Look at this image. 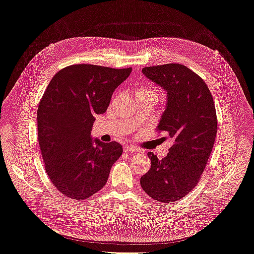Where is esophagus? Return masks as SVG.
Segmentation results:
<instances>
[{"label": "esophagus", "mask_w": 254, "mask_h": 254, "mask_svg": "<svg viewBox=\"0 0 254 254\" xmlns=\"http://www.w3.org/2000/svg\"><path fill=\"white\" fill-rule=\"evenodd\" d=\"M124 151H125V152L134 153V152H137L139 150H137L135 147H133V146H125V147H124Z\"/></svg>", "instance_id": "obj_1"}]
</instances>
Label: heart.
<instances>
[{
  "instance_id": "obj_1",
  "label": "heart",
  "mask_w": 254,
  "mask_h": 254,
  "mask_svg": "<svg viewBox=\"0 0 254 254\" xmlns=\"http://www.w3.org/2000/svg\"><path fill=\"white\" fill-rule=\"evenodd\" d=\"M135 96H146V97H150L153 98L155 101H157L158 98V93L157 92L151 89V88H147V87H141L136 90Z\"/></svg>"
}]
</instances>
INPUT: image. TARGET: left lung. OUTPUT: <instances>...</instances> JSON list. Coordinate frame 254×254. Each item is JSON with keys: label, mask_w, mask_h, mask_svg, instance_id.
<instances>
[{"label": "left lung", "mask_w": 254, "mask_h": 254, "mask_svg": "<svg viewBox=\"0 0 254 254\" xmlns=\"http://www.w3.org/2000/svg\"><path fill=\"white\" fill-rule=\"evenodd\" d=\"M144 76L166 91V106L158 129L173 141L167 156L152 152L141 187L159 202L180 200L193 190L210 158L217 132L213 97L201 77L179 64L146 66Z\"/></svg>", "instance_id": "1"}]
</instances>
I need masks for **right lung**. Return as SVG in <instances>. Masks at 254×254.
<instances>
[{
  "label": "right lung",
  "instance_id": "obj_1",
  "mask_svg": "<svg viewBox=\"0 0 254 254\" xmlns=\"http://www.w3.org/2000/svg\"><path fill=\"white\" fill-rule=\"evenodd\" d=\"M131 67L74 64L52 78L38 107V140L45 171L67 198L83 200L102 190L123 152L118 142L91 135L96 114L106 112L114 90Z\"/></svg>",
  "mask_w": 254,
  "mask_h": 254
}]
</instances>
